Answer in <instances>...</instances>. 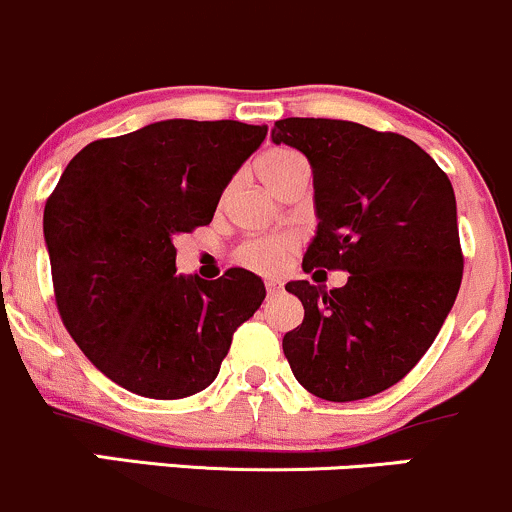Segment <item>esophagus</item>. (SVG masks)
Returning a JSON list of instances; mask_svg holds the SVG:
<instances>
[{"mask_svg": "<svg viewBox=\"0 0 512 512\" xmlns=\"http://www.w3.org/2000/svg\"><path fill=\"white\" fill-rule=\"evenodd\" d=\"M265 286H267V294L269 296L279 294V291H282V282H279V279H267Z\"/></svg>", "mask_w": 512, "mask_h": 512, "instance_id": "34e87169", "label": "esophagus"}]
</instances>
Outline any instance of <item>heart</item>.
<instances>
[{
  "instance_id": "heart-1",
  "label": "heart",
  "mask_w": 512,
  "mask_h": 512,
  "mask_svg": "<svg viewBox=\"0 0 512 512\" xmlns=\"http://www.w3.org/2000/svg\"><path fill=\"white\" fill-rule=\"evenodd\" d=\"M299 162L303 160L296 153H291V150H269V153L257 157L255 170L260 174L262 182L272 189L274 184H277L291 167L299 165ZM294 250L296 240L291 238V235L269 233L240 243L238 250H235V260L260 274H277L286 267V262L294 255Z\"/></svg>"
}]
</instances>
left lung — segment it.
<instances>
[{
    "label": "left lung",
    "instance_id": "8db88e82",
    "mask_svg": "<svg viewBox=\"0 0 512 512\" xmlns=\"http://www.w3.org/2000/svg\"><path fill=\"white\" fill-rule=\"evenodd\" d=\"M272 140L313 170L318 230L303 272L350 274L330 291L286 284L303 303L282 342L291 372L325 401L386 391L428 352L462 284L452 182L411 138L362 123L282 119Z\"/></svg>",
    "mask_w": 512,
    "mask_h": 512
}]
</instances>
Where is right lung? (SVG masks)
Here are the masks:
<instances>
[{
	"label": "right lung",
	"instance_id": "add662e5",
	"mask_svg": "<svg viewBox=\"0 0 512 512\" xmlns=\"http://www.w3.org/2000/svg\"><path fill=\"white\" fill-rule=\"evenodd\" d=\"M267 136L240 121H157L70 160L43 211L55 303L101 374L145 398H187L218 376L265 301L243 267L174 274L172 238L211 223L223 189Z\"/></svg>",
	"mask_w": 512,
	"mask_h": 512
}]
</instances>
